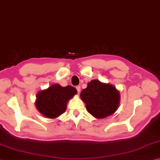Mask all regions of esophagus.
Masks as SVG:
<instances>
[{
	"label": "esophagus",
	"instance_id": "34e87169",
	"mask_svg": "<svg viewBox=\"0 0 160 160\" xmlns=\"http://www.w3.org/2000/svg\"><path fill=\"white\" fill-rule=\"evenodd\" d=\"M76 88H77V90L78 91V93H80V91H81V86H76Z\"/></svg>",
	"mask_w": 160,
	"mask_h": 160
}]
</instances>
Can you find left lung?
<instances>
[{"instance_id":"1","label":"left lung","mask_w":160,"mask_h":160,"mask_svg":"<svg viewBox=\"0 0 160 160\" xmlns=\"http://www.w3.org/2000/svg\"><path fill=\"white\" fill-rule=\"evenodd\" d=\"M80 97L86 110L97 119H103L114 113L118 108L120 94L114 86L92 80L83 89Z\"/></svg>"}]
</instances>
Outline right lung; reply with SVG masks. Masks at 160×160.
I'll use <instances>...</instances> for the list:
<instances>
[{"label": "right lung", "instance_id": "1", "mask_svg": "<svg viewBox=\"0 0 160 160\" xmlns=\"http://www.w3.org/2000/svg\"><path fill=\"white\" fill-rule=\"evenodd\" d=\"M74 87H62L55 83L36 94V107L43 116L49 119L57 118L65 112L67 102L77 94Z\"/></svg>", "mask_w": 160, "mask_h": 160}]
</instances>
